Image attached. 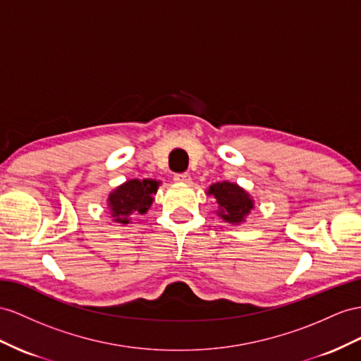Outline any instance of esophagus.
<instances>
[{
    "label": "esophagus",
    "mask_w": 361,
    "mask_h": 361,
    "mask_svg": "<svg viewBox=\"0 0 361 361\" xmlns=\"http://www.w3.org/2000/svg\"><path fill=\"white\" fill-rule=\"evenodd\" d=\"M173 180L177 181V183H190V175H189V173H186V172H183V173H175Z\"/></svg>",
    "instance_id": "1"
}]
</instances>
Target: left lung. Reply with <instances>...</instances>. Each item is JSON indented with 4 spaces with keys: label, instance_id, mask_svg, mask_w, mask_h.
Returning <instances> with one entry per match:
<instances>
[{
    "label": "left lung",
    "instance_id": "left-lung-1",
    "mask_svg": "<svg viewBox=\"0 0 361 361\" xmlns=\"http://www.w3.org/2000/svg\"><path fill=\"white\" fill-rule=\"evenodd\" d=\"M209 193L218 200V215L230 224L243 223L248 212L253 209V200H250L248 193L238 184L228 181L216 183L210 186Z\"/></svg>",
    "mask_w": 361,
    "mask_h": 361
}]
</instances>
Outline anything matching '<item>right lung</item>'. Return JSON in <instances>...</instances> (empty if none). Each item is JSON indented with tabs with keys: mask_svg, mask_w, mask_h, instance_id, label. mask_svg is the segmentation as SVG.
Returning a JSON list of instances; mask_svg holds the SVG:
<instances>
[{
	"mask_svg": "<svg viewBox=\"0 0 361 361\" xmlns=\"http://www.w3.org/2000/svg\"><path fill=\"white\" fill-rule=\"evenodd\" d=\"M157 188L159 183L154 180H129L111 192L108 206L116 223L128 224L129 215L146 214L152 204V193L157 192Z\"/></svg>",
	"mask_w": 361,
	"mask_h": 361,
	"instance_id": "1",
	"label": "right lung"
}]
</instances>
